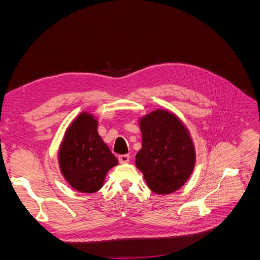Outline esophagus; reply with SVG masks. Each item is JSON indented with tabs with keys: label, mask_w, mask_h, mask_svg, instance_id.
I'll return each instance as SVG.
<instances>
[{
	"label": "esophagus",
	"mask_w": 260,
	"mask_h": 260,
	"mask_svg": "<svg viewBox=\"0 0 260 260\" xmlns=\"http://www.w3.org/2000/svg\"><path fill=\"white\" fill-rule=\"evenodd\" d=\"M118 160L121 164H125V162H129L130 160V156L128 154H124V155H119L118 156Z\"/></svg>",
	"instance_id": "34e87169"
}]
</instances>
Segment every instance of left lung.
Listing matches in <instances>:
<instances>
[{
    "instance_id": "1",
    "label": "left lung",
    "mask_w": 260,
    "mask_h": 260,
    "mask_svg": "<svg viewBox=\"0 0 260 260\" xmlns=\"http://www.w3.org/2000/svg\"><path fill=\"white\" fill-rule=\"evenodd\" d=\"M142 148L137 167L148 187L157 194H169L182 186L195 166L192 139L178 117L157 109L140 120Z\"/></svg>"
}]
</instances>
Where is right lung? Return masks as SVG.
Masks as SVG:
<instances>
[{"instance_id":"add662e5","label":"right lung","mask_w":260,"mask_h":260,"mask_svg":"<svg viewBox=\"0 0 260 260\" xmlns=\"http://www.w3.org/2000/svg\"><path fill=\"white\" fill-rule=\"evenodd\" d=\"M62 176L76 190L93 193L103 186L107 171L118 160L98 133V121L82 113L68 128L59 151Z\"/></svg>"}]
</instances>
